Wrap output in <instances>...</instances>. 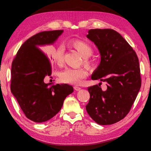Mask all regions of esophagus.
<instances>
[{
    "mask_svg": "<svg viewBox=\"0 0 151 151\" xmlns=\"http://www.w3.org/2000/svg\"><path fill=\"white\" fill-rule=\"evenodd\" d=\"M74 89H75V90L76 91H78L81 90V88L78 87V86H75V87H74Z\"/></svg>",
    "mask_w": 151,
    "mask_h": 151,
    "instance_id": "obj_1",
    "label": "esophagus"
}]
</instances>
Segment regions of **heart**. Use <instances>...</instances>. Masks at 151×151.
I'll list each match as a JSON object with an SVG mask.
<instances>
[{
	"mask_svg": "<svg viewBox=\"0 0 151 151\" xmlns=\"http://www.w3.org/2000/svg\"><path fill=\"white\" fill-rule=\"evenodd\" d=\"M68 44L80 53L84 58V64L89 66L91 64L88 57H90L93 52L91 46L83 40L79 39H71ZM65 52V47L63 45H59L54 50H51L50 55L55 64L60 65L63 61V55ZM88 73L83 68H67L60 73V78L64 83L71 85H80L83 79L86 78Z\"/></svg>",
	"mask_w": 151,
	"mask_h": 151,
	"instance_id": "b5f03b06",
	"label": "heart"
}]
</instances>
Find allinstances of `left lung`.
<instances>
[{
    "label": "left lung",
    "mask_w": 151,
    "mask_h": 151,
    "mask_svg": "<svg viewBox=\"0 0 151 151\" xmlns=\"http://www.w3.org/2000/svg\"><path fill=\"white\" fill-rule=\"evenodd\" d=\"M86 37L94 43L101 62L91 75L106 83L104 91L97 85L88 88L90 100L86 110L94 121L112 124L124 119L141 86L139 59L122 36L112 29H91Z\"/></svg>",
    "instance_id": "left-lung-1"
}]
</instances>
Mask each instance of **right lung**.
Returning <instances> with one entry per match:
<instances>
[{
    "label": "right lung",
    "instance_id": "obj_1",
    "mask_svg": "<svg viewBox=\"0 0 151 151\" xmlns=\"http://www.w3.org/2000/svg\"><path fill=\"white\" fill-rule=\"evenodd\" d=\"M63 30L38 33L26 40L12 61L11 90L28 119L48 121L60 111L66 97L73 92L67 84L50 86L44 83L51 75L50 62L39 47L52 45Z\"/></svg>",
    "mask_w": 151,
    "mask_h": 151
}]
</instances>
